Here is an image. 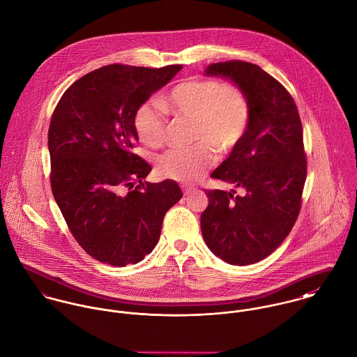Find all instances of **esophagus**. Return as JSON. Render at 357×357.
Returning <instances> with one entry per match:
<instances>
[{
	"label": "esophagus",
	"mask_w": 357,
	"mask_h": 357,
	"mask_svg": "<svg viewBox=\"0 0 357 357\" xmlns=\"http://www.w3.org/2000/svg\"><path fill=\"white\" fill-rule=\"evenodd\" d=\"M182 190H183L185 195H189L190 192L195 190V188H192V186H182Z\"/></svg>",
	"instance_id": "obj_1"
}]
</instances>
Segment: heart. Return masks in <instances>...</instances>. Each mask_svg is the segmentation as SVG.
Returning a JSON list of instances; mask_svg holds the SVG:
<instances>
[{
	"mask_svg": "<svg viewBox=\"0 0 357 357\" xmlns=\"http://www.w3.org/2000/svg\"><path fill=\"white\" fill-rule=\"evenodd\" d=\"M167 112L193 119V138L189 147H174L157 160V171L169 179L195 182L216 160V150L230 153L244 138L251 121V105L247 93L234 84L215 78H189L176 84L161 105L146 100L137 109L134 127L139 141L158 147L167 138Z\"/></svg>",
	"mask_w": 357,
	"mask_h": 357,
	"instance_id": "heart-1",
	"label": "heart"
}]
</instances>
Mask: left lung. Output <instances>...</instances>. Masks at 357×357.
Segmentation results:
<instances>
[{
    "label": "left lung",
    "instance_id": "left-lung-1",
    "mask_svg": "<svg viewBox=\"0 0 357 357\" xmlns=\"http://www.w3.org/2000/svg\"><path fill=\"white\" fill-rule=\"evenodd\" d=\"M207 75L240 86L251 105L250 127L211 176L241 189L207 190L202 214L207 247L230 265L245 266L271 255L291 231L306 179V155L296 105L284 86L259 66L229 61Z\"/></svg>",
    "mask_w": 357,
    "mask_h": 357
}]
</instances>
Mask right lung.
<instances>
[{
  "instance_id": "add662e5",
  "label": "right lung",
  "mask_w": 357,
  "mask_h": 357,
  "mask_svg": "<svg viewBox=\"0 0 357 357\" xmlns=\"http://www.w3.org/2000/svg\"><path fill=\"white\" fill-rule=\"evenodd\" d=\"M181 69L107 65L77 79L54 110L52 195L77 243L102 264L141 262L183 196L175 181L142 182L151 167L134 153L137 109Z\"/></svg>"
}]
</instances>
